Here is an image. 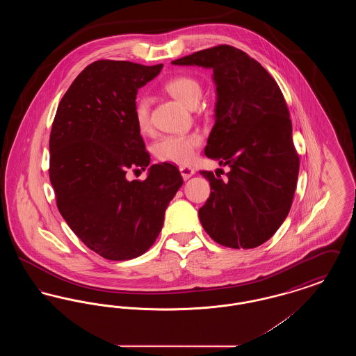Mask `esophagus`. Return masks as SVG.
I'll return each instance as SVG.
<instances>
[{"label": "esophagus", "mask_w": 356, "mask_h": 356, "mask_svg": "<svg viewBox=\"0 0 356 356\" xmlns=\"http://www.w3.org/2000/svg\"><path fill=\"white\" fill-rule=\"evenodd\" d=\"M180 173H181V176H183V179H184V180H188L191 176H193V175H195V170H193V168H191V167H186V165H183V167H180Z\"/></svg>", "instance_id": "34e87169"}]
</instances>
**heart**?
I'll return each instance as SVG.
<instances>
[{
    "label": "heart",
    "instance_id": "heart-1",
    "mask_svg": "<svg viewBox=\"0 0 356 356\" xmlns=\"http://www.w3.org/2000/svg\"><path fill=\"white\" fill-rule=\"evenodd\" d=\"M164 89L173 99L181 102L188 108H195L202 97V85L200 83L186 74L175 76L170 79ZM135 121L140 132L147 134L151 131V118H149V102L145 97H140L135 105ZM202 144V137L197 134L189 135H167L159 138L153 145L154 156L160 161L175 163V164H188L192 161L196 148Z\"/></svg>",
    "mask_w": 356,
    "mask_h": 356
}]
</instances>
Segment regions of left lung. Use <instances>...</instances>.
I'll list each match as a JSON object with an SVG mask.
<instances>
[{
	"instance_id": "left-lung-1",
	"label": "left lung",
	"mask_w": 356,
	"mask_h": 356,
	"mask_svg": "<svg viewBox=\"0 0 356 356\" xmlns=\"http://www.w3.org/2000/svg\"><path fill=\"white\" fill-rule=\"evenodd\" d=\"M213 70L218 102L205 156L227 180L200 170L211 195L199 209L205 232L229 248H254L286 220L299 175L287 104L271 74L245 51L218 45L172 61Z\"/></svg>"
}]
</instances>
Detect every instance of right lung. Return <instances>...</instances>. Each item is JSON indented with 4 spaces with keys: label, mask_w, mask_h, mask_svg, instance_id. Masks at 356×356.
Returning <instances> with one entry per match:
<instances>
[{
    "label": "right lung",
    "mask_w": 356,
    "mask_h": 356,
    "mask_svg": "<svg viewBox=\"0 0 356 356\" xmlns=\"http://www.w3.org/2000/svg\"><path fill=\"white\" fill-rule=\"evenodd\" d=\"M163 64L99 60L88 65L58 104L49 138V179L57 208L88 248L108 260L145 254L159 236L170 200L183 186L170 163L153 164L136 125L138 88Z\"/></svg>",
    "instance_id": "1"
}]
</instances>
